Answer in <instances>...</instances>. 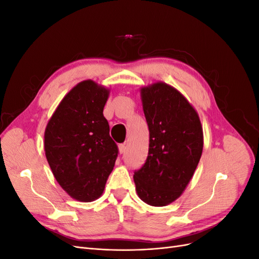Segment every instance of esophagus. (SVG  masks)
Instances as JSON below:
<instances>
[{
  "label": "esophagus",
  "instance_id": "34e87169",
  "mask_svg": "<svg viewBox=\"0 0 259 259\" xmlns=\"http://www.w3.org/2000/svg\"><path fill=\"white\" fill-rule=\"evenodd\" d=\"M125 150H126V147H125V145H123V144H121V145H119V152L122 154V153H124L125 152Z\"/></svg>",
  "mask_w": 259,
  "mask_h": 259
}]
</instances>
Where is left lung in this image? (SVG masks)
Listing matches in <instances>:
<instances>
[{
    "label": "left lung",
    "instance_id": "8db88e82",
    "mask_svg": "<svg viewBox=\"0 0 259 259\" xmlns=\"http://www.w3.org/2000/svg\"><path fill=\"white\" fill-rule=\"evenodd\" d=\"M149 127V152L135 170L138 197L152 206L178 199L191 180L203 150L200 117L173 86L158 82L140 90Z\"/></svg>",
    "mask_w": 259,
    "mask_h": 259
}]
</instances>
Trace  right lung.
I'll list each match as a JSON object with an SVG mask.
<instances>
[{
  "mask_svg": "<svg viewBox=\"0 0 259 259\" xmlns=\"http://www.w3.org/2000/svg\"><path fill=\"white\" fill-rule=\"evenodd\" d=\"M109 93L92 80L80 82L60 101L45 128V155L53 174L81 202L103 194L119 153L103 113Z\"/></svg>",
  "mask_w": 259,
  "mask_h": 259,
  "instance_id": "1",
  "label": "right lung"
}]
</instances>
